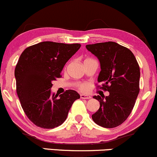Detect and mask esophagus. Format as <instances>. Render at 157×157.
<instances>
[{
	"instance_id": "34e87169",
	"label": "esophagus",
	"mask_w": 157,
	"mask_h": 157,
	"mask_svg": "<svg viewBox=\"0 0 157 157\" xmlns=\"http://www.w3.org/2000/svg\"><path fill=\"white\" fill-rule=\"evenodd\" d=\"M92 97L90 95H84V94L80 95V98H82V99H90Z\"/></svg>"
}]
</instances>
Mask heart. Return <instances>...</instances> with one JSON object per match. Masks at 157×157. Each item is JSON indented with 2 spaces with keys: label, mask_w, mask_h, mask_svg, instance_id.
Segmentation results:
<instances>
[{
  "label": "heart",
  "mask_w": 157,
  "mask_h": 157,
  "mask_svg": "<svg viewBox=\"0 0 157 157\" xmlns=\"http://www.w3.org/2000/svg\"><path fill=\"white\" fill-rule=\"evenodd\" d=\"M88 87L89 85L87 83H81L79 85V89H80V90H82V91H86V90H87Z\"/></svg>",
  "instance_id": "b5f03b06"
}]
</instances>
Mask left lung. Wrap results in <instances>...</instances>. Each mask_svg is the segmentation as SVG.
I'll return each instance as SVG.
<instances>
[{"label":"left lung","instance_id":"obj_1","mask_svg":"<svg viewBox=\"0 0 157 157\" xmlns=\"http://www.w3.org/2000/svg\"><path fill=\"white\" fill-rule=\"evenodd\" d=\"M86 47L100 62L98 82L103 83L100 89L110 93L105 98L93 97L98 100L100 108L92 118L98 126L114 128L128 118L134 108L140 91L139 65L130 49L115 42L88 44Z\"/></svg>","mask_w":157,"mask_h":157}]
</instances>
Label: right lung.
<instances>
[{
    "mask_svg": "<svg viewBox=\"0 0 157 157\" xmlns=\"http://www.w3.org/2000/svg\"><path fill=\"white\" fill-rule=\"evenodd\" d=\"M80 44L44 41L27 47L15 68L16 92L28 118L37 126L53 128L65 122L74 101V90L59 97L51 93L52 82L61 77L66 62L80 48Z\"/></svg>",
    "mask_w": 157,
    "mask_h": 157,
    "instance_id": "1",
    "label": "right lung"
}]
</instances>
